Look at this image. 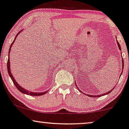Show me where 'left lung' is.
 I'll use <instances>...</instances> for the list:
<instances>
[{"label": "left lung", "mask_w": 129, "mask_h": 129, "mask_svg": "<svg viewBox=\"0 0 129 129\" xmlns=\"http://www.w3.org/2000/svg\"><path fill=\"white\" fill-rule=\"evenodd\" d=\"M117 45H118V46L119 50H121V47H120V44H119V43H118V41H117ZM123 68H124V60H123V58H122V69H123ZM121 74H120V76H121ZM75 84H76V87L78 88L77 86V84H76V83H75ZM78 89H79V88H78ZM113 89H114V87ZM113 89H111V90H110V91H108V92H107V93H104V94H99V95H90V94H88L87 96H90V97H93V98L100 97V96H103V95H105V94H107L110 93H111V92H112V90H113ZM80 91L81 92H81V90H80Z\"/></svg>", "instance_id": "1"}]
</instances>
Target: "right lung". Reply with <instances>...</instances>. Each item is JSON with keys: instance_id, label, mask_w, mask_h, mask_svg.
<instances>
[{"instance_id": "right-lung-1", "label": "right lung", "mask_w": 129, "mask_h": 129, "mask_svg": "<svg viewBox=\"0 0 129 129\" xmlns=\"http://www.w3.org/2000/svg\"><path fill=\"white\" fill-rule=\"evenodd\" d=\"M21 32V31H19L18 33L17 34V36H16L15 37L14 40L13 41L12 44H11L10 48H9V53H8V62H7V69H8V74H9V76H10L11 79H12V80L13 81V83H14L15 86H16V87L17 88L19 92L22 93L28 94V95H31V96H41V95H43V94L46 93L48 92V91H45V92H31V91H28V90H26L25 89H24V88L22 87L21 86L19 85V84L17 82V81H16L14 79V77H13V75L12 74V73H11V68H10V67H10V60H9V55H10L11 49V48H12V45L14 44V43L15 42V39H16V38H17V37L18 36V35Z\"/></svg>"}]
</instances>
